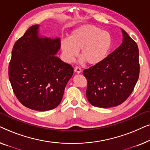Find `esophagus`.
Returning <instances> with one entry per match:
<instances>
[{
    "instance_id": "esophagus-1",
    "label": "esophagus",
    "mask_w": 150,
    "mask_h": 150,
    "mask_svg": "<svg viewBox=\"0 0 150 150\" xmlns=\"http://www.w3.org/2000/svg\"><path fill=\"white\" fill-rule=\"evenodd\" d=\"M74 71H75L76 73L80 74V73L81 72V69L80 68V67H76L75 68H74Z\"/></svg>"
}]
</instances>
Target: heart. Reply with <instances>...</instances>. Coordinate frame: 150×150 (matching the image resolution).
Returning <instances> with one entry per match:
<instances>
[{
	"instance_id": "b5f03b06",
	"label": "heart",
	"mask_w": 150,
	"mask_h": 150,
	"mask_svg": "<svg viewBox=\"0 0 150 150\" xmlns=\"http://www.w3.org/2000/svg\"><path fill=\"white\" fill-rule=\"evenodd\" d=\"M112 44L111 36L95 25L87 24L74 30L69 39L61 42L63 59L72 62L81 50V61L90 65H97L106 58Z\"/></svg>"
}]
</instances>
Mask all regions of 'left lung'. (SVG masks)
<instances>
[{
    "label": "left lung",
    "mask_w": 150,
    "mask_h": 150,
    "mask_svg": "<svg viewBox=\"0 0 150 150\" xmlns=\"http://www.w3.org/2000/svg\"><path fill=\"white\" fill-rule=\"evenodd\" d=\"M122 32V44L102 62L83 71L87 80V98L96 107L106 108L122 104L139 79L138 46L124 30Z\"/></svg>",
    "instance_id": "left-lung-1"
}]
</instances>
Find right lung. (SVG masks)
I'll use <instances>...</instances> for the list:
<instances>
[{
    "label": "right lung",
    "mask_w": 150,
    "mask_h": 150,
    "mask_svg": "<svg viewBox=\"0 0 150 150\" xmlns=\"http://www.w3.org/2000/svg\"><path fill=\"white\" fill-rule=\"evenodd\" d=\"M33 25L16 41L9 64V79L18 100L30 109L45 111L60 104L74 69L56 54L59 38L38 36Z\"/></svg>",
    "instance_id": "1"
}]
</instances>
